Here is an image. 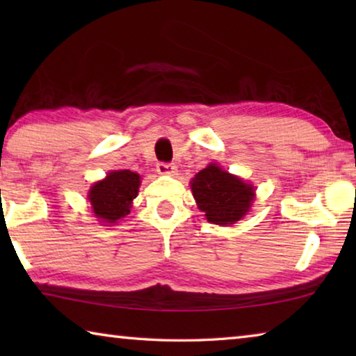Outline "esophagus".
I'll return each mask as SVG.
<instances>
[{"label":"esophagus","mask_w":356,"mask_h":356,"mask_svg":"<svg viewBox=\"0 0 356 356\" xmlns=\"http://www.w3.org/2000/svg\"><path fill=\"white\" fill-rule=\"evenodd\" d=\"M156 172L163 174V176H166V174H174L176 172V166H174V163H165V161H161V163L156 165Z\"/></svg>","instance_id":"1"}]
</instances>
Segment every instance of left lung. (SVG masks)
Wrapping results in <instances>:
<instances>
[{"mask_svg":"<svg viewBox=\"0 0 356 356\" xmlns=\"http://www.w3.org/2000/svg\"><path fill=\"white\" fill-rule=\"evenodd\" d=\"M191 191L207 221L220 226L238 221L254 200L252 185L245 184L242 179L222 171L213 163L191 179Z\"/></svg>","mask_w":356,"mask_h":356,"instance_id":"obj_1","label":"left lung"}]
</instances>
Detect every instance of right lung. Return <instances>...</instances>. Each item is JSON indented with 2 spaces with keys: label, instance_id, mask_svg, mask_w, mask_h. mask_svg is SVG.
Returning a JSON list of instances; mask_svg holds the SVG:
<instances>
[{
  "label": "right lung",
  "instance_id": "obj_1",
  "mask_svg": "<svg viewBox=\"0 0 356 356\" xmlns=\"http://www.w3.org/2000/svg\"><path fill=\"white\" fill-rule=\"evenodd\" d=\"M140 176L129 170L113 171L106 179L94 184L89 190V202H91L94 215L102 222L114 225L130 213L131 201L138 195L140 188Z\"/></svg>",
  "mask_w": 356,
  "mask_h": 356
}]
</instances>
